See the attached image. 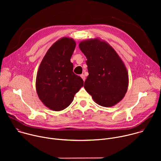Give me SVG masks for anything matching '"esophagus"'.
I'll return each instance as SVG.
<instances>
[{
    "instance_id": "1",
    "label": "esophagus",
    "mask_w": 161,
    "mask_h": 161,
    "mask_svg": "<svg viewBox=\"0 0 161 161\" xmlns=\"http://www.w3.org/2000/svg\"><path fill=\"white\" fill-rule=\"evenodd\" d=\"M80 76H81V78H82V80H83V81H85V76L83 74L81 75H80Z\"/></svg>"
}]
</instances>
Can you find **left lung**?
Here are the masks:
<instances>
[{
	"instance_id": "1",
	"label": "left lung",
	"mask_w": 161,
	"mask_h": 161,
	"mask_svg": "<svg viewBox=\"0 0 161 161\" xmlns=\"http://www.w3.org/2000/svg\"><path fill=\"white\" fill-rule=\"evenodd\" d=\"M79 47L87 59L86 91L101 106L119 103L129 85L128 72L120 56L109 43L98 37L81 41Z\"/></svg>"
}]
</instances>
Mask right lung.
<instances>
[{"mask_svg":"<svg viewBox=\"0 0 161 161\" xmlns=\"http://www.w3.org/2000/svg\"><path fill=\"white\" fill-rule=\"evenodd\" d=\"M75 41L64 37L54 42L43 57L37 73L36 88L43 104L51 110L64 109L83 86L80 76L73 72L71 56Z\"/></svg>","mask_w":161,"mask_h":161,"instance_id":"obj_1","label":"right lung"}]
</instances>
